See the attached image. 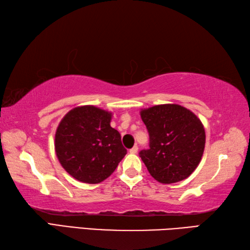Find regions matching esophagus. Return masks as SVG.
Here are the masks:
<instances>
[{"instance_id": "1", "label": "esophagus", "mask_w": 250, "mask_h": 250, "mask_svg": "<svg viewBox=\"0 0 250 250\" xmlns=\"http://www.w3.org/2000/svg\"><path fill=\"white\" fill-rule=\"evenodd\" d=\"M137 151H139V147H137L136 145H135L134 147H132L131 149H130V152H131V153H136Z\"/></svg>"}]
</instances>
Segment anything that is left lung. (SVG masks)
Wrapping results in <instances>:
<instances>
[{
  "instance_id": "8db88e82",
  "label": "left lung",
  "mask_w": 250,
  "mask_h": 250,
  "mask_svg": "<svg viewBox=\"0 0 250 250\" xmlns=\"http://www.w3.org/2000/svg\"><path fill=\"white\" fill-rule=\"evenodd\" d=\"M149 133V149L140 157L151 176L161 184L189 177L198 167L205 147L203 124L192 111L178 104L141 109Z\"/></svg>"
}]
</instances>
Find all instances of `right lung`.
<instances>
[{"mask_svg":"<svg viewBox=\"0 0 250 250\" xmlns=\"http://www.w3.org/2000/svg\"><path fill=\"white\" fill-rule=\"evenodd\" d=\"M113 114L93 105L78 106L63 117L55 135L62 167L86 184L109 177L126 155L119 132L110 126Z\"/></svg>","mask_w":250,"mask_h":250,"instance_id":"add662e5","label":"right lung"}]
</instances>
